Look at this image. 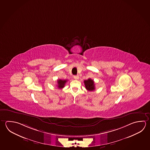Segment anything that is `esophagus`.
Listing matches in <instances>:
<instances>
[{
	"mask_svg": "<svg viewBox=\"0 0 150 150\" xmlns=\"http://www.w3.org/2000/svg\"><path fill=\"white\" fill-rule=\"evenodd\" d=\"M74 79H76V80H77V79H78L79 78V76H74Z\"/></svg>",
	"mask_w": 150,
	"mask_h": 150,
	"instance_id": "1",
	"label": "esophagus"
}]
</instances>
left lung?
Listing matches in <instances>:
<instances>
[{
    "label": "left lung",
    "instance_id": "left-lung-1",
    "mask_svg": "<svg viewBox=\"0 0 150 150\" xmlns=\"http://www.w3.org/2000/svg\"><path fill=\"white\" fill-rule=\"evenodd\" d=\"M84 83H85V87L86 88V89L88 90V91H93L95 89L94 81L92 79L89 78L88 80H85Z\"/></svg>",
    "mask_w": 150,
    "mask_h": 150
}]
</instances>
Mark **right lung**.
<instances>
[{"mask_svg": "<svg viewBox=\"0 0 150 150\" xmlns=\"http://www.w3.org/2000/svg\"><path fill=\"white\" fill-rule=\"evenodd\" d=\"M67 81V80H61L59 79L57 80V87L59 89H62L64 87L65 83Z\"/></svg>", "mask_w": 150, "mask_h": 150, "instance_id": "obj_1", "label": "right lung"}]
</instances>
